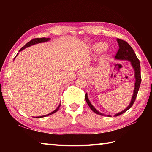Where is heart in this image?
Masks as SVG:
<instances>
[{"label":"heart","instance_id":"b5f03b06","mask_svg":"<svg viewBox=\"0 0 152 152\" xmlns=\"http://www.w3.org/2000/svg\"><path fill=\"white\" fill-rule=\"evenodd\" d=\"M106 48V46L104 44H100L97 45V46H96V48H97V49L100 51H102V50H105Z\"/></svg>","mask_w":152,"mask_h":152}]
</instances>
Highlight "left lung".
Wrapping results in <instances>:
<instances>
[{"label": "left lung", "instance_id": "obj_1", "mask_svg": "<svg viewBox=\"0 0 152 152\" xmlns=\"http://www.w3.org/2000/svg\"><path fill=\"white\" fill-rule=\"evenodd\" d=\"M117 41L119 45V49L117 53H116L115 56V59L118 60H127L129 61L131 64L132 66H133V69L134 70V78H135V83H134V89L133 91V95L132 96L131 101L129 103V104L126 108L124 110H123L120 112L114 115V116H118L122 114H124L126 111H127L129 109L135 101V99L137 98V93L138 90H139V88L141 83V75H140V61L137 58L136 54H135L134 50L131 46L127 42H125L123 40L119 39V38H117ZM86 101L89 105V108H91L92 110L96 114L101 115H104V114H102L98 110H96V108L93 106L91 103L90 102L89 100L88 99V94H86ZM108 117H110V115H107Z\"/></svg>", "mask_w": 152, "mask_h": 152}]
</instances>
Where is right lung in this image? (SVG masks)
<instances>
[{
	"label": "right lung",
	"mask_w": 152,
	"mask_h": 152,
	"mask_svg": "<svg viewBox=\"0 0 152 152\" xmlns=\"http://www.w3.org/2000/svg\"><path fill=\"white\" fill-rule=\"evenodd\" d=\"M50 40V38H34V39H33V40H31L30 42H28L26 44H25L23 47L21 48V49H20V50H19V51H22L23 50H24L25 48H28V47H29V46H33V45H34V44H38V43L44 42L49 41ZM18 55V53L17 55H16V56H17ZM16 56H15V57H16ZM60 106H61V104H59V105L58 106V107H57L56 110H55L54 111H53L52 112L50 113V114H47V115H42V116H38V117H36V118H40L46 117V116H48V115H51L52 114H54L55 112H56L59 109Z\"/></svg>",
	"instance_id": "1"
}]
</instances>
